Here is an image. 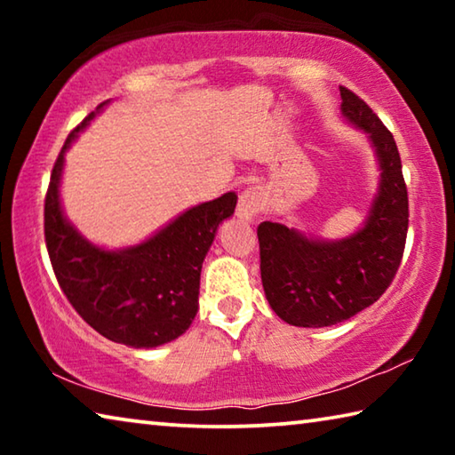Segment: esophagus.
I'll list each match as a JSON object with an SVG mask.
<instances>
[{"instance_id":"34e87169","label":"esophagus","mask_w":455,"mask_h":455,"mask_svg":"<svg viewBox=\"0 0 455 455\" xmlns=\"http://www.w3.org/2000/svg\"><path fill=\"white\" fill-rule=\"evenodd\" d=\"M263 206H265L263 192L255 187L246 188L244 192H241V196H238L236 217L241 220H252L260 211H263Z\"/></svg>"}]
</instances>
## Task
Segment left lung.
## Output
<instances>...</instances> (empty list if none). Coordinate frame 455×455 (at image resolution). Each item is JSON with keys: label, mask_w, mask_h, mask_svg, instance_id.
<instances>
[{"label": "left lung", "mask_w": 455, "mask_h": 455, "mask_svg": "<svg viewBox=\"0 0 455 455\" xmlns=\"http://www.w3.org/2000/svg\"><path fill=\"white\" fill-rule=\"evenodd\" d=\"M341 112L363 130L379 163V188L365 225L341 241H321L265 220L257 228L267 301L295 327H331L379 299L405 249L410 203L394 134L363 100L339 86Z\"/></svg>", "instance_id": "1"}]
</instances>
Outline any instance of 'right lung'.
<instances>
[{"instance_id":"obj_1","label":"right lung","mask_w":455,"mask_h":455,"mask_svg":"<svg viewBox=\"0 0 455 455\" xmlns=\"http://www.w3.org/2000/svg\"><path fill=\"white\" fill-rule=\"evenodd\" d=\"M94 116L72 130L53 164L44 206L45 246L60 289L92 329L128 347H158L195 319L203 260L219 225L235 212L236 195L192 206L140 244L100 249L66 220L60 204L64 154Z\"/></svg>"}]
</instances>
